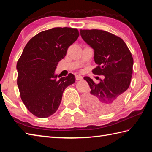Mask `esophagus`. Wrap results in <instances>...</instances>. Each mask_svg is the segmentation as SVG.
I'll return each mask as SVG.
<instances>
[{
  "instance_id": "1",
  "label": "esophagus",
  "mask_w": 152,
  "mask_h": 152,
  "mask_svg": "<svg viewBox=\"0 0 152 152\" xmlns=\"http://www.w3.org/2000/svg\"><path fill=\"white\" fill-rule=\"evenodd\" d=\"M82 79H83V77L82 76H80V75H76V80H81Z\"/></svg>"
}]
</instances>
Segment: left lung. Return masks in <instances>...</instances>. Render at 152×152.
Returning a JSON list of instances; mask_svg holds the SVG:
<instances>
[{
    "instance_id": "obj_1",
    "label": "left lung",
    "mask_w": 152,
    "mask_h": 152,
    "mask_svg": "<svg viewBox=\"0 0 152 152\" xmlns=\"http://www.w3.org/2000/svg\"><path fill=\"white\" fill-rule=\"evenodd\" d=\"M80 34L94 50L95 63L97 66L92 72L104 76L98 84L89 77H84L91 89L84 97L86 106L92 112L107 114L120 105L129 87L133 56L120 37L107 31L81 29Z\"/></svg>"
}]
</instances>
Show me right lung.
Masks as SVG:
<instances>
[{
  "instance_id": "1",
  "label": "right lung",
  "mask_w": 152,
  "mask_h": 152,
  "mask_svg": "<svg viewBox=\"0 0 152 152\" xmlns=\"http://www.w3.org/2000/svg\"><path fill=\"white\" fill-rule=\"evenodd\" d=\"M78 37L77 28L55 27L35 35L24 48L16 66L17 83L23 102L37 117L53 114L64 89L75 82L71 73L57 79L55 70Z\"/></svg>"
}]
</instances>
